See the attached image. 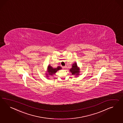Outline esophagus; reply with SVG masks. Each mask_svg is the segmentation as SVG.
Wrapping results in <instances>:
<instances>
[{"instance_id":"esophagus-1","label":"esophagus","mask_w":123,"mask_h":123,"mask_svg":"<svg viewBox=\"0 0 123 123\" xmlns=\"http://www.w3.org/2000/svg\"><path fill=\"white\" fill-rule=\"evenodd\" d=\"M63 68H66V66H63Z\"/></svg>"}]
</instances>
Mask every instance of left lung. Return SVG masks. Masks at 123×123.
<instances>
[{
  "instance_id": "obj_1",
  "label": "left lung",
  "mask_w": 123,
  "mask_h": 123,
  "mask_svg": "<svg viewBox=\"0 0 123 123\" xmlns=\"http://www.w3.org/2000/svg\"><path fill=\"white\" fill-rule=\"evenodd\" d=\"M70 71L72 73V75H78L79 74V69H78L77 63H74L73 64V65H72V68L70 69Z\"/></svg>"
}]
</instances>
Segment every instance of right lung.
I'll use <instances>...</instances> for the list:
<instances>
[{
    "mask_svg": "<svg viewBox=\"0 0 123 123\" xmlns=\"http://www.w3.org/2000/svg\"><path fill=\"white\" fill-rule=\"evenodd\" d=\"M61 69H62V68H61V67H60V66H58L57 68H54L50 65H49L48 67V71L49 72V75H53L55 74V73L56 72H57L58 70H59ZM48 74H47V75Z\"/></svg>",
    "mask_w": 123,
    "mask_h": 123,
    "instance_id": "right-lung-1",
    "label": "right lung"
}]
</instances>
